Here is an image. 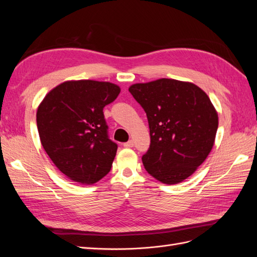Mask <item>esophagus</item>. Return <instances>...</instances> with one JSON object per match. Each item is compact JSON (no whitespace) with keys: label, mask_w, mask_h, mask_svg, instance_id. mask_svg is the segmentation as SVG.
Segmentation results:
<instances>
[{"label":"esophagus","mask_w":257,"mask_h":257,"mask_svg":"<svg viewBox=\"0 0 257 257\" xmlns=\"http://www.w3.org/2000/svg\"><path fill=\"white\" fill-rule=\"evenodd\" d=\"M133 146H134L133 141H128V142H126V143H124V144H123V147H124V148H132Z\"/></svg>","instance_id":"1"}]
</instances>
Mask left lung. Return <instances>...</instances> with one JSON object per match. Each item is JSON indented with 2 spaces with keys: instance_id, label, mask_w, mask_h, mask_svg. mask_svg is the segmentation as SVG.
Listing matches in <instances>:
<instances>
[{
  "instance_id": "left-lung-1",
  "label": "left lung",
  "mask_w": 257,
  "mask_h": 257,
  "mask_svg": "<svg viewBox=\"0 0 257 257\" xmlns=\"http://www.w3.org/2000/svg\"><path fill=\"white\" fill-rule=\"evenodd\" d=\"M128 91L149 123L146 170L165 184L182 182L213 147L219 119L211 100L194 83L167 78L135 83Z\"/></svg>"
}]
</instances>
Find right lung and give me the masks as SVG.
Returning <instances> with one entry per match:
<instances>
[{
  "instance_id": "right-lung-1",
  "label": "right lung",
  "mask_w": 257,
  "mask_h": 257,
  "mask_svg": "<svg viewBox=\"0 0 257 257\" xmlns=\"http://www.w3.org/2000/svg\"><path fill=\"white\" fill-rule=\"evenodd\" d=\"M116 84L65 81L45 96L36 112L44 149L61 173L93 184L110 172L118 145L108 136L103 109L118 97Z\"/></svg>"
}]
</instances>
